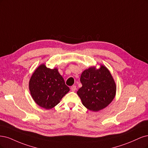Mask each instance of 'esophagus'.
Returning a JSON list of instances; mask_svg holds the SVG:
<instances>
[{
    "label": "esophagus",
    "mask_w": 148,
    "mask_h": 148,
    "mask_svg": "<svg viewBox=\"0 0 148 148\" xmlns=\"http://www.w3.org/2000/svg\"><path fill=\"white\" fill-rule=\"evenodd\" d=\"M71 91L74 92L75 90H76V86H75V85H73V86H72V87H71Z\"/></svg>",
    "instance_id": "obj_1"
}]
</instances>
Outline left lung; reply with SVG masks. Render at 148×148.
I'll return each mask as SVG.
<instances>
[{
  "instance_id": "obj_1",
  "label": "left lung",
  "mask_w": 148,
  "mask_h": 148,
  "mask_svg": "<svg viewBox=\"0 0 148 148\" xmlns=\"http://www.w3.org/2000/svg\"><path fill=\"white\" fill-rule=\"evenodd\" d=\"M82 86L77 93L83 105L90 111L97 112L107 107L116 93V84L110 71L105 66H92L80 75Z\"/></svg>"
}]
</instances>
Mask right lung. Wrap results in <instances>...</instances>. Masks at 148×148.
Wrapping results in <instances>:
<instances>
[{
    "instance_id": "1",
    "label": "right lung",
    "mask_w": 148,
    "mask_h": 148,
    "mask_svg": "<svg viewBox=\"0 0 148 148\" xmlns=\"http://www.w3.org/2000/svg\"><path fill=\"white\" fill-rule=\"evenodd\" d=\"M32 99L41 108L50 109L56 106L69 91L56 68L51 69L42 64L36 69L29 82Z\"/></svg>"
}]
</instances>
